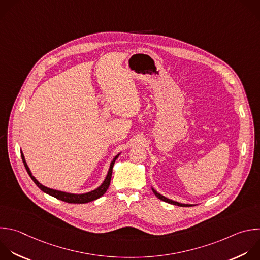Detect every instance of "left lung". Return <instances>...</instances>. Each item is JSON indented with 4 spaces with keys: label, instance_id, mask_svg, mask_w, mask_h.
<instances>
[{
    "label": "left lung",
    "instance_id": "left-lung-1",
    "mask_svg": "<svg viewBox=\"0 0 260 260\" xmlns=\"http://www.w3.org/2000/svg\"><path fill=\"white\" fill-rule=\"evenodd\" d=\"M152 191L154 192V194H155V196H156L157 198H159L160 200H162V201H164V202H167V203H170V204H174V205H178V206H182V207L193 206V205H190V204H183V203H179V202H176V201H172V200H170V199H167L166 197H164V196L160 195L159 193H157L154 189H152Z\"/></svg>",
    "mask_w": 260,
    "mask_h": 260
}]
</instances>
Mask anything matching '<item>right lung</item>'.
<instances>
[{
	"mask_svg": "<svg viewBox=\"0 0 260 260\" xmlns=\"http://www.w3.org/2000/svg\"><path fill=\"white\" fill-rule=\"evenodd\" d=\"M118 156H119V154L116 155V156L114 157V159L112 160V162H111V164H110V167H109V170H108L107 177H106L105 181L103 182V184H102L99 188H97L96 190L91 191V192H89V193L76 195V194H70V193H65V192L53 190V189L47 188V187L43 186L42 184H40V183L36 180V178L31 175V172H30V170H29V168H28V166H27V164H26V162H25L24 156H23V154L21 153L22 161H23V163H24V166H25V168H26V170H27V172H28L29 177L31 178V180L35 182V184H36L43 192H45V193H47V194H49V195H51V196H53V197H55V198H57V199H59V200H62V201H64V202H67V203H74V204H82V203H88V202L94 201V200H96V199L102 197V196L106 193L107 189L109 188L110 181H111L112 168H113L114 162H115V160L118 158Z\"/></svg>",
	"mask_w": 260,
	"mask_h": 260,
	"instance_id": "1",
	"label": "right lung"
}]
</instances>
